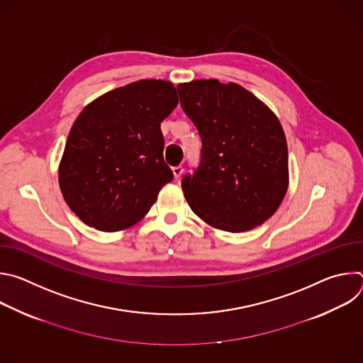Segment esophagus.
Here are the masks:
<instances>
[{"mask_svg": "<svg viewBox=\"0 0 363 363\" xmlns=\"http://www.w3.org/2000/svg\"><path fill=\"white\" fill-rule=\"evenodd\" d=\"M172 172H174V177L177 178V179H179L181 178V175L184 174V168L179 165V167H175V168H172Z\"/></svg>", "mask_w": 363, "mask_h": 363, "instance_id": "esophagus-1", "label": "esophagus"}]
</instances>
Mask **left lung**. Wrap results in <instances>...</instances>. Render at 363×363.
<instances>
[{"mask_svg":"<svg viewBox=\"0 0 363 363\" xmlns=\"http://www.w3.org/2000/svg\"><path fill=\"white\" fill-rule=\"evenodd\" d=\"M181 106L202 139L201 165L182 179L205 224L244 233L267 221L289 188V152L276 113L237 83H179Z\"/></svg>","mask_w":363,"mask_h":363,"instance_id":"1","label":"left lung"}]
</instances>
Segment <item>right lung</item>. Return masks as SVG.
Segmentation results:
<instances>
[{"label":"right lung","mask_w":363,"mask_h":363,"mask_svg":"<svg viewBox=\"0 0 363 363\" xmlns=\"http://www.w3.org/2000/svg\"><path fill=\"white\" fill-rule=\"evenodd\" d=\"M178 105L168 80H138L99 96L74 121L59 164L70 210L89 227L116 233L138 224L174 174L161 122Z\"/></svg>","instance_id":"1"}]
</instances>
